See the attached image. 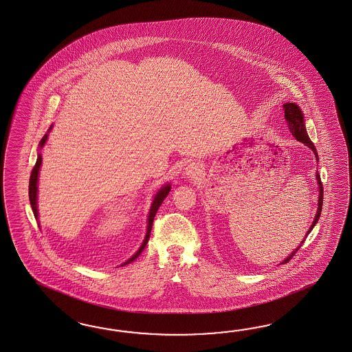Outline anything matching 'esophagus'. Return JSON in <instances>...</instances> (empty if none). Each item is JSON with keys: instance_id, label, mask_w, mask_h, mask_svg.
<instances>
[{"instance_id": "obj_1", "label": "esophagus", "mask_w": 352, "mask_h": 352, "mask_svg": "<svg viewBox=\"0 0 352 352\" xmlns=\"http://www.w3.org/2000/svg\"><path fill=\"white\" fill-rule=\"evenodd\" d=\"M201 173V166L197 162H191L188 164V167L185 168V176L190 179H195Z\"/></svg>"}]
</instances>
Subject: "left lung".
I'll return each instance as SVG.
<instances>
[{"instance_id":"obj_1","label":"left lung","mask_w":352,"mask_h":352,"mask_svg":"<svg viewBox=\"0 0 352 352\" xmlns=\"http://www.w3.org/2000/svg\"><path fill=\"white\" fill-rule=\"evenodd\" d=\"M283 109H285V120H286V122H287V125H289V131L292 133V135L295 136V138L298 139V142L304 143V144L309 146V148L313 151V153L316 155V163H318V161H319V157H318V153H316V146H314L313 142L310 140V138L307 135V127H305V120H304V113H302V111H301V109L298 107V104H296V103H294V102L285 103V104H283ZM316 176L318 189H319L318 209H316L314 221H313V223L310 226V228L307 230L305 237H307V234L311 232V230L314 228V226L316 225V222L319 221V217H320V213H322V207H323V185H322V181H320V175H319V172L316 171ZM305 237H304V240L301 241V243L298 245V248H296L294 252H291L289 256H287L285 261H282L280 264L287 263V261L294 256V254L298 252V249H300V246H302V243L305 241Z\"/></svg>"}]
</instances>
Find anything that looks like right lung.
Wrapping results in <instances>:
<instances>
[{
  "mask_svg": "<svg viewBox=\"0 0 352 352\" xmlns=\"http://www.w3.org/2000/svg\"><path fill=\"white\" fill-rule=\"evenodd\" d=\"M52 126H54V125H51V126H50L48 131H47V134H45V136L42 138V140L39 142V145H38V146H39V149H38V157H36V166H34V168H33V171H32L30 180H29V200H30V206H32V209H33V213H34L36 219H38V216H39V213H38V201H36V199H38V176H39V170H41V166H42V154H41L39 151H41V149L45 146V143H47L48 134L51 133ZM170 191H171V184H164V185H162V188H160V190L155 192L153 201H152V206H151V209H149L148 219H146V222H148V223H146V232H145L144 240H143V243L140 245V248L136 250L135 254H134L131 258H129L126 261H124L120 267L126 265L129 263L135 261L136 258L140 255V252L144 250L145 245L148 243L149 236H151V231H152V225H153V219L154 217H155V213H157L158 208L161 207L163 200H164V198L168 195V192H170Z\"/></svg>",
  "mask_w": 352,
  "mask_h": 352,
  "instance_id": "1",
  "label": "right lung"
}]
</instances>
